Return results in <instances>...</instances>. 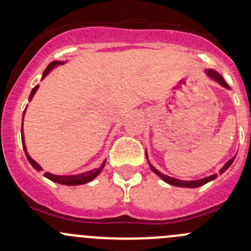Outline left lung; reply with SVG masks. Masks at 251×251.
<instances>
[{"mask_svg":"<svg viewBox=\"0 0 251 251\" xmlns=\"http://www.w3.org/2000/svg\"><path fill=\"white\" fill-rule=\"evenodd\" d=\"M206 74H207V76L211 77V78H214L215 81H217V82H219L220 85L224 86V87L229 88L228 83H227L226 81H225V78L222 77L221 75L219 74V73L214 72V70H206ZM234 158H235V156H233V158H232L231 160L227 161L226 165H225L224 168H222L221 170H220V174L225 173V171H226L227 169H228L229 166L232 165V163H233V161H234ZM149 166H151V171H153V173H155L156 175H158V176L160 177V178H163L164 181L168 182L169 184H173V186H176V187H187V188H197V187L203 186V184L207 183V182H210V181H212V179H215V178H216V177H217V175L215 174V175H211V176H209V177H205V178L197 179V181H181V179L173 178V177H169V176H166V175L159 173V171L156 170V169L154 168V166H151V164H149Z\"/></svg>","mask_w":251,"mask_h":251,"instance_id":"8db88e82","label":"left lung"}]
</instances>
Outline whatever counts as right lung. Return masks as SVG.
Here are the masks:
<instances>
[{
	"instance_id": "add662e5",
	"label": "right lung",
	"mask_w": 251,
	"mask_h": 251,
	"mask_svg": "<svg viewBox=\"0 0 251 251\" xmlns=\"http://www.w3.org/2000/svg\"><path fill=\"white\" fill-rule=\"evenodd\" d=\"M58 64H63V63L62 62H52V63H50V64L47 67V69L45 70L44 77L46 76L48 73H50V70L52 69L53 67H55V65H58ZM36 90H37V86H35V87L32 88L31 93H30L29 100H31V98L34 97V95H35V92H36ZM22 143H23V148H24V151H25V155H26L27 160H29V163L31 164L32 168H34L35 170H37V171L42 170L41 166H40L39 164H37L36 161L34 160V159L30 158V155H29V154H27L26 147H25L24 137H23V123H22ZM104 164H105V161L102 164V166H100V168L95 169V170L87 171V173H85V174L74 175V176H57V175H53V174H50V173H45V176H46L47 178H50V181L57 182V183L67 184V186H77V184H83V183H87V182L92 181V179L95 178L96 176H98V175H100V171H102L103 166H104Z\"/></svg>"
}]
</instances>
